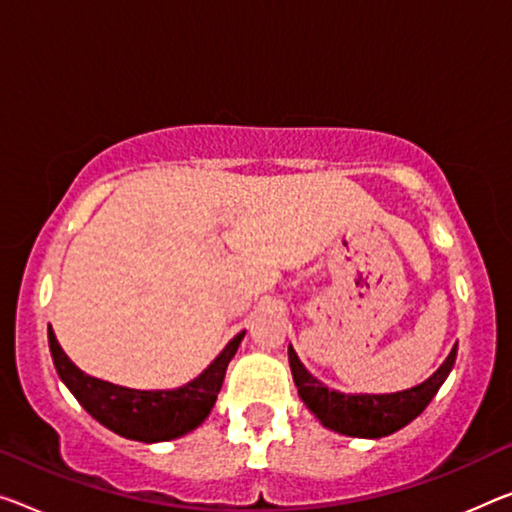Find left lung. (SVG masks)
Masks as SVG:
<instances>
[{
    "instance_id": "left-lung-1",
    "label": "left lung",
    "mask_w": 512,
    "mask_h": 512,
    "mask_svg": "<svg viewBox=\"0 0 512 512\" xmlns=\"http://www.w3.org/2000/svg\"><path fill=\"white\" fill-rule=\"evenodd\" d=\"M455 352H458V345H453L451 355L446 357L444 364L426 382L396 393L332 391L325 384H320L316 377L306 373V368L300 364L293 348H288V361L300 398L318 416L322 426L350 437H384L407 426V423L426 410V405L435 396L437 389L442 387L446 375L451 373Z\"/></svg>"
}]
</instances>
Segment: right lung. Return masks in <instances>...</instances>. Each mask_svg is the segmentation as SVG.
<instances>
[{
    "label": "right lung",
    "mask_w": 512,
    "mask_h": 512,
    "mask_svg": "<svg viewBox=\"0 0 512 512\" xmlns=\"http://www.w3.org/2000/svg\"><path fill=\"white\" fill-rule=\"evenodd\" d=\"M245 332L233 336L217 359L192 382L167 391H139L86 375L61 350L57 336L50 329V350L54 366L70 393L93 419L116 435L137 442H167L183 437L185 432L201 426L215 405L222 389L226 368Z\"/></svg>",
    "instance_id": "right-lung-1"
}]
</instances>
